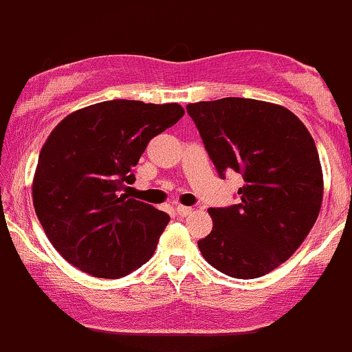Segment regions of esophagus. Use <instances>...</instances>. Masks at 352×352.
<instances>
[{
  "mask_svg": "<svg viewBox=\"0 0 352 352\" xmlns=\"http://www.w3.org/2000/svg\"><path fill=\"white\" fill-rule=\"evenodd\" d=\"M175 210L180 217H186L188 214H192V207H187V206H177Z\"/></svg>",
  "mask_w": 352,
  "mask_h": 352,
  "instance_id": "esophagus-1",
  "label": "esophagus"
}]
</instances>
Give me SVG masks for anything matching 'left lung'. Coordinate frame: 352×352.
I'll return each instance as SVG.
<instances>
[{
	"label": "left lung",
	"mask_w": 352,
	"mask_h": 352,
	"mask_svg": "<svg viewBox=\"0 0 352 352\" xmlns=\"http://www.w3.org/2000/svg\"><path fill=\"white\" fill-rule=\"evenodd\" d=\"M219 175L238 172L239 204L210 207L212 231L197 243L209 265L258 278L287 261L320 212L322 166L305 124L272 102L224 98L187 104Z\"/></svg>",
	"instance_id": "8db88e82"
}]
</instances>
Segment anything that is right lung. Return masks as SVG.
<instances>
[{"instance_id":"add662e5","label":"right lung","mask_w":352,"mask_h":352,"mask_svg":"<svg viewBox=\"0 0 352 352\" xmlns=\"http://www.w3.org/2000/svg\"><path fill=\"white\" fill-rule=\"evenodd\" d=\"M184 116L177 102H98L65 116L47 138L33 206L52 246L98 278H121L155 253L170 217L121 194L153 136Z\"/></svg>"}]
</instances>
